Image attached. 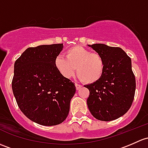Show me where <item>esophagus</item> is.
I'll return each instance as SVG.
<instances>
[{
	"mask_svg": "<svg viewBox=\"0 0 148 148\" xmlns=\"http://www.w3.org/2000/svg\"><path fill=\"white\" fill-rule=\"evenodd\" d=\"M75 86H76V89L77 90H79V88H81L82 87V85L79 84H75Z\"/></svg>",
	"mask_w": 148,
	"mask_h": 148,
	"instance_id": "34e87169",
	"label": "esophagus"
}]
</instances>
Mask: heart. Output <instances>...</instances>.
Returning a JSON list of instances; mask_svg holds the SVG:
<instances>
[{"instance_id":"heart-1","label":"heart","mask_w":148,"mask_h":148,"mask_svg":"<svg viewBox=\"0 0 148 148\" xmlns=\"http://www.w3.org/2000/svg\"><path fill=\"white\" fill-rule=\"evenodd\" d=\"M65 57L57 56L54 66L65 78L74 76L77 67L78 77L86 84H94L102 77L105 69L103 57L82 46H74L65 52Z\"/></svg>"}]
</instances>
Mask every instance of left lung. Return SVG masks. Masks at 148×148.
<instances>
[{"label":"left lung","instance_id":"left-lung-1","mask_svg":"<svg viewBox=\"0 0 148 148\" xmlns=\"http://www.w3.org/2000/svg\"><path fill=\"white\" fill-rule=\"evenodd\" d=\"M88 45L105 61L100 80L84 86L89 90L88 108L96 119L113 121L127 113L134 99L136 83L131 59L120 47L104 44Z\"/></svg>","mask_w":148,"mask_h":148}]
</instances>
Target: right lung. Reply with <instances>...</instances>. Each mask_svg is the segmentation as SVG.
<instances>
[{"label":"right lung","mask_w":148,"mask_h":148,"mask_svg":"<svg viewBox=\"0 0 148 148\" xmlns=\"http://www.w3.org/2000/svg\"><path fill=\"white\" fill-rule=\"evenodd\" d=\"M63 44L29 47L14 64L12 89L25 116L40 125L62 123L69 112L76 87L54 66Z\"/></svg>","instance_id":"add662e5"}]
</instances>
